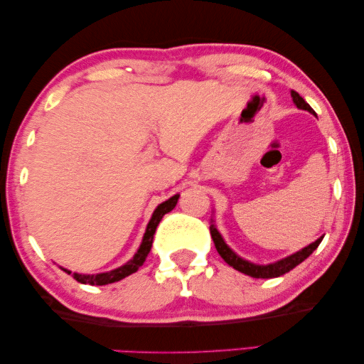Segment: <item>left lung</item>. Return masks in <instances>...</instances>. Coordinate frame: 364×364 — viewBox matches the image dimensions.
<instances>
[{
	"mask_svg": "<svg viewBox=\"0 0 364 364\" xmlns=\"http://www.w3.org/2000/svg\"><path fill=\"white\" fill-rule=\"evenodd\" d=\"M291 97H292V102L296 103L299 109H305V111L316 115V112L313 111V107L308 105L305 100L297 94L296 90H291ZM210 233H211L215 249H218V252H219L220 257L223 258V261H225L227 264H230L233 269L239 270V272H242L245 275H250L253 278H275V277H280L286 272H289V270H292L294 267L299 266L301 261H305L308 257H310V255L316 249H318L319 244L322 242V239H323V236H321L319 239H316L313 244L305 247V249H301L294 255H289V257H286L280 261L272 262V264L262 266V264H253V262L242 259L241 257H237V255L225 244V241H223V237L220 236V233L218 231V228H215L214 223H211Z\"/></svg>",
	"mask_w": 364,
	"mask_h": 364,
	"instance_id": "8db88e82",
	"label": "left lung"
}]
</instances>
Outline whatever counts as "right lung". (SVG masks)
I'll return each mask as SVG.
<instances>
[{
	"label": "right lung",
	"mask_w": 364,
	"mask_h": 364,
	"mask_svg": "<svg viewBox=\"0 0 364 364\" xmlns=\"http://www.w3.org/2000/svg\"><path fill=\"white\" fill-rule=\"evenodd\" d=\"M178 198H180V196L176 194L173 197H170L168 200H166V202H162L161 205H158V208H156V210H154V213L151 215L149 225H146V230H145V235H144L141 247H139V250L136 252L133 259H129L127 264H123V266L114 269V270H109V272H103V274L84 275V274H76L75 272L72 277L75 278L76 282H80L82 284L103 286V284H109V283H114V282H119V280H122V278H125V277H128L131 274L137 272V269L144 264L145 258L149 257V253L151 250L154 231H156V227L159 225L161 219L164 218V214H167V213H170V211L173 210V208L176 206ZM64 270H65L67 274H72L70 270H67V269H64Z\"/></svg>",
	"instance_id": "obj_1"
}]
</instances>
